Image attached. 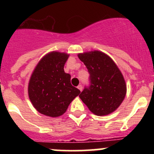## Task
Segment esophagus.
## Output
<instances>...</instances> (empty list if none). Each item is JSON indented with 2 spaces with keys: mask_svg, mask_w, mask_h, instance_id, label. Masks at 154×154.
<instances>
[{
  "mask_svg": "<svg viewBox=\"0 0 154 154\" xmlns=\"http://www.w3.org/2000/svg\"><path fill=\"white\" fill-rule=\"evenodd\" d=\"M77 88H78L80 91H82V89H83V86H82V85H79V86H77Z\"/></svg>",
  "mask_w": 154,
  "mask_h": 154,
  "instance_id": "34e87169",
  "label": "esophagus"
}]
</instances>
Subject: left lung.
Returning <instances> with one entry per match:
<instances>
[{
	"mask_svg": "<svg viewBox=\"0 0 154 154\" xmlns=\"http://www.w3.org/2000/svg\"><path fill=\"white\" fill-rule=\"evenodd\" d=\"M77 56L88 69L91 83L83 89L80 98L96 116H107L116 111L125 99L127 85L115 62L100 51Z\"/></svg>",
	"mask_w": 154,
	"mask_h": 154,
	"instance_id": "8db88e82",
	"label": "left lung"
}]
</instances>
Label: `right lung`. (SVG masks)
<instances>
[{
  "mask_svg": "<svg viewBox=\"0 0 154 154\" xmlns=\"http://www.w3.org/2000/svg\"><path fill=\"white\" fill-rule=\"evenodd\" d=\"M69 54L51 51L36 65L28 83L29 98L34 108L49 117L64 114L80 91L71 84V75L64 71Z\"/></svg>",
  "mask_w": 154,
  "mask_h": 154,
  "instance_id": "add662e5",
  "label": "right lung"
}]
</instances>
